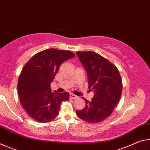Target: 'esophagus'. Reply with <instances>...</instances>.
Returning a JSON list of instances; mask_svg holds the SVG:
<instances>
[{"instance_id":"esophagus-1","label":"esophagus","mask_w":150,"mask_h":150,"mask_svg":"<svg viewBox=\"0 0 150 150\" xmlns=\"http://www.w3.org/2000/svg\"><path fill=\"white\" fill-rule=\"evenodd\" d=\"M78 98L77 96H76L74 94H70V98H71V99H76V98Z\"/></svg>"}]
</instances>
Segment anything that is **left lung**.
Returning <instances> with one entry per match:
<instances>
[{"mask_svg": "<svg viewBox=\"0 0 150 150\" xmlns=\"http://www.w3.org/2000/svg\"><path fill=\"white\" fill-rule=\"evenodd\" d=\"M76 53L86 71L88 88L94 93L91 102L83 98L86 106L76 111V114L88 123H99L112 114L121 97L122 81L119 70L106 58L94 52Z\"/></svg>", "mask_w": 150, "mask_h": 150, "instance_id": "obj_1", "label": "left lung"}]
</instances>
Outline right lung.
I'll return each instance as SVG.
<instances>
[{"instance_id":"1","label":"right lung","mask_w":150,"mask_h":150,"mask_svg":"<svg viewBox=\"0 0 150 150\" xmlns=\"http://www.w3.org/2000/svg\"><path fill=\"white\" fill-rule=\"evenodd\" d=\"M74 56L69 50L46 49L24 65L18 78V96L24 109L35 121H52L58 116L62 102L69 99V93L51 92L50 84L62 63Z\"/></svg>"}]
</instances>
